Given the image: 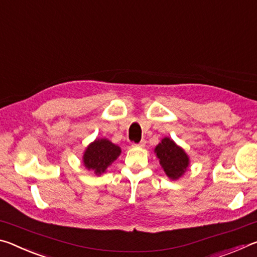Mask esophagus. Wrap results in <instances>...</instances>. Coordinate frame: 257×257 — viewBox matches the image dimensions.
Returning <instances> with one entry per match:
<instances>
[{
	"mask_svg": "<svg viewBox=\"0 0 257 257\" xmlns=\"http://www.w3.org/2000/svg\"><path fill=\"white\" fill-rule=\"evenodd\" d=\"M145 145H146L145 139H142V141L139 142V143H137V144H136V143H134V144H133V146H139V147H144Z\"/></svg>",
	"mask_w": 257,
	"mask_h": 257,
	"instance_id": "esophagus-1",
	"label": "esophagus"
}]
</instances>
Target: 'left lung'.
I'll return each instance as SVG.
<instances>
[{
	"instance_id": "1",
	"label": "left lung",
	"mask_w": 257,
	"mask_h": 257,
	"mask_svg": "<svg viewBox=\"0 0 257 257\" xmlns=\"http://www.w3.org/2000/svg\"><path fill=\"white\" fill-rule=\"evenodd\" d=\"M155 153L160 159V164L162 165L164 172L171 179H178L187 170L189 164L188 156L170 138L162 139L155 147Z\"/></svg>"
}]
</instances>
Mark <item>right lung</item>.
Returning a JSON list of instances; mask_svg holds the SVG:
<instances>
[{
	"instance_id": "obj_1",
	"label": "right lung",
	"mask_w": 257,
	"mask_h": 257,
	"mask_svg": "<svg viewBox=\"0 0 257 257\" xmlns=\"http://www.w3.org/2000/svg\"><path fill=\"white\" fill-rule=\"evenodd\" d=\"M120 153V147L112 144L107 139H96L87 147L84 154V164L88 170L101 175L105 172L108 165L116 160Z\"/></svg>"
}]
</instances>
